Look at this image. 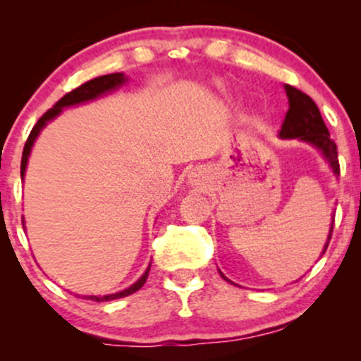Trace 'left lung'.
Segmentation results:
<instances>
[{
    "instance_id": "obj_1",
    "label": "left lung",
    "mask_w": 361,
    "mask_h": 361,
    "mask_svg": "<svg viewBox=\"0 0 361 361\" xmlns=\"http://www.w3.org/2000/svg\"><path fill=\"white\" fill-rule=\"evenodd\" d=\"M285 91H287L288 97V111L285 115L283 123H281L279 135L281 139H300L304 142H309L310 146L319 149L321 154L327 159L329 166L333 168L334 175H339L338 147L334 144V140L331 139L329 130H327L317 105L309 94L302 93L300 90L293 88V86L285 85ZM333 226L334 217L333 222H331L329 235H327V243L324 250H322V255H324L327 246H329L331 235H333ZM222 279H226V276L222 275Z\"/></svg>"
}]
</instances>
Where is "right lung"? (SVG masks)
Listing matches in <instances>:
<instances>
[{
  "instance_id": "obj_1",
  "label": "right lung",
  "mask_w": 361,
  "mask_h": 361,
  "mask_svg": "<svg viewBox=\"0 0 361 361\" xmlns=\"http://www.w3.org/2000/svg\"><path fill=\"white\" fill-rule=\"evenodd\" d=\"M126 81H127V78L123 76V73H114V74H105V76H98V78H94V80L86 81L85 85L78 86L76 90H73V91H69V93H66L64 97H62L61 100L57 102L51 110L45 111L42 117L39 118V122L35 123L34 128H32L30 135H28L27 142H25L23 154H22V171H20V175H22V178L25 176V169H27L28 156H30L32 146H34L37 135L40 134V130H42V128L47 126V122H51L52 118H56L57 115H59L61 111H62V109H66V106L80 105V103H85V102H90V100H97V98L102 97V94H105V93H109V91H114V90L120 88V86H122ZM149 270H151V264H149V268H147L146 271H144V275L140 276V279L135 281L134 285H130V287H128V288L122 290V292L110 293V295H85V299L94 300V302H106V300L122 299V297L130 295V293L137 292V290L142 287L144 283H146Z\"/></svg>"
}]
</instances>
